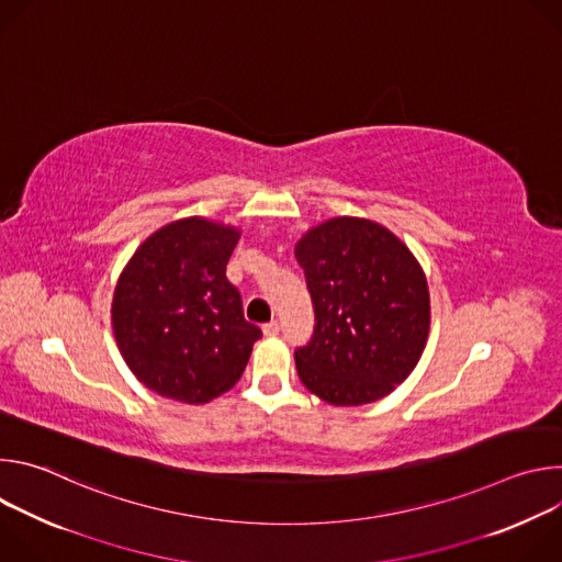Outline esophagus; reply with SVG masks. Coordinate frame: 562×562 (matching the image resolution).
Instances as JSON below:
<instances>
[{
	"mask_svg": "<svg viewBox=\"0 0 562 562\" xmlns=\"http://www.w3.org/2000/svg\"><path fill=\"white\" fill-rule=\"evenodd\" d=\"M262 331H265V336H269V338H273V336H278L280 334V323H267L265 327H262Z\"/></svg>",
	"mask_w": 562,
	"mask_h": 562,
	"instance_id": "esophagus-1",
	"label": "esophagus"
}]
</instances>
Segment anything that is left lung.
Here are the masks:
<instances>
[{
  "label": "left lung",
  "instance_id": "1",
  "mask_svg": "<svg viewBox=\"0 0 562 562\" xmlns=\"http://www.w3.org/2000/svg\"><path fill=\"white\" fill-rule=\"evenodd\" d=\"M315 325L295 349L302 384L329 405L384 397L418 364L429 334V291L412 251L384 226L334 217L295 247Z\"/></svg>",
  "mask_w": 562,
  "mask_h": 562
}]
</instances>
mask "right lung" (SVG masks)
I'll return each instance as SVG.
<instances>
[{"mask_svg":"<svg viewBox=\"0 0 562 562\" xmlns=\"http://www.w3.org/2000/svg\"><path fill=\"white\" fill-rule=\"evenodd\" d=\"M239 231L187 217L155 231L117 280L113 334L144 386L202 405L243 375L260 327L226 280Z\"/></svg>","mask_w":562,"mask_h":562,"instance_id":"add662e5","label":"right lung"}]
</instances>
